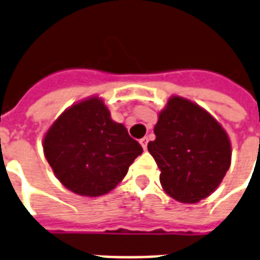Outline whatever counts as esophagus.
Returning a JSON list of instances; mask_svg holds the SVG:
<instances>
[{
    "label": "esophagus",
    "mask_w": 260,
    "mask_h": 260,
    "mask_svg": "<svg viewBox=\"0 0 260 260\" xmlns=\"http://www.w3.org/2000/svg\"><path fill=\"white\" fill-rule=\"evenodd\" d=\"M147 142H149V138H147V137H143V138L139 139V143H141V145H142L143 150L147 149Z\"/></svg>",
    "instance_id": "34e87169"
}]
</instances>
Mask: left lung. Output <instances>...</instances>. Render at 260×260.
<instances>
[{
  "mask_svg": "<svg viewBox=\"0 0 260 260\" xmlns=\"http://www.w3.org/2000/svg\"><path fill=\"white\" fill-rule=\"evenodd\" d=\"M147 149L165 191L197 203L215 191L231 165V143L219 122L191 101L174 95L159 113Z\"/></svg>",
  "mask_w": 260,
  "mask_h": 260,
  "instance_id": "left-lung-1",
  "label": "left lung"
}]
</instances>
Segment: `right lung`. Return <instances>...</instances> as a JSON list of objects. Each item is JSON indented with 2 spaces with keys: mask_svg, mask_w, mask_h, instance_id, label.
I'll use <instances>...</instances> for the list:
<instances>
[{
  "mask_svg": "<svg viewBox=\"0 0 260 260\" xmlns=\"http://www.w3.org/2000/svg\"><path fill=\"white\" fill-rule=\"evenodd\" d=\"M142 151L98 96L69 107L44 138L45 156L58 181L83 197L111 191Z\"/></svg>",
  "mask_w": 260,
  "mask_h": 260,
  "instance_id": "add662e5",
  "label": "right lung"
}]
</instances>
